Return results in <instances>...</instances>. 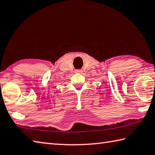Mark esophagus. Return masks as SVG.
I'll use <instances>...</instances> for the list:
<instances>
[{"mask_svg":"<svg viewBox=\"0 0 155 155\" xmlns=\"http://www.w3.org/2000/svg\"><path fill=\"white\" fill-rule=\"evenodd\" d=\"M75 72L77 74H80V73H81V69H76V70L75 71Z\"/></svg>","mask_w":155,"mask_h":155,"instance_id":"obj_1","label":"esophagus"}]
</instances>
